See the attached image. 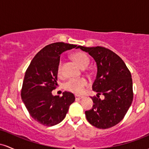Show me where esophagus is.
<instances>
[{"instance_id":"obj_1","label":"esophagus","mask_w":149,"mask_h":149,"mask_svg":"<svg viewBox=\"0 0 149 149\" xmlns=\"http://www.w3.org/2000/svg\"><path fill=\"white\" fill-rule=\"evenodd\" d=\"M74 96H75V99L76 100H79V99H81V98H82V96H79V95H74Z\"/></svg>"}]
</instances>
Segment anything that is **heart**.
I'll list each match as a JSON object with an SVG mask.
<instances>
[{
	"label": "heart",
	"instance_id": "b5f03b06",
	"mask_svg": "<svg viewBox=\"0 0 149 149\" xmlns=\"http://www.w3.org/2000/svg\"><path fill=\"white\" fill-rule=\"evenodd\" d=\"M73 58L74 61L77 63V64L81 67V68H85L88 66L89 64V58L86 53L83 52H77L73 54ZM61 67L62 61L59 62L58 68V73L61 72ZM87 85V81L84 78H79V79H74L72 78L70 79L65 84V88L67 91H69L70 92L79 93L84 90V88Z\"/></svg>",
	"mask_w": 149,
	"mask_h": 149
}]
</instances>
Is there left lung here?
I'll return each mask as SVG.
<instances>
[{"instance_id":"obj_1","label":"left lung","mask_w":149,"mask_h":149,"mask_svg":"<svg viewBox=\"0 0 149 149\" xmlns=\"http://www.w3.org/2000/svg\"><path fill=\"white\" fill-rule=\"evenodd\" d=\"M77 48L88 53L97 66L92 89L98 98H91L94 104L91 110L85 112L86 119L97 128L112 127L123 119L132 103L131 73L124 61L108 48L81 46ZM101 94L104 96L103 100L98 98Z\"/></svg>"}]
</instances>
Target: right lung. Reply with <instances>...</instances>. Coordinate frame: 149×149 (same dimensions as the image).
<instances>
[{
    "label": "right lung",
    "instance_id": "obj_1",
    "mask_svg": "<svg viewBox=\"0 0 149 149\" xmlns=\"http://www.w3.org/2000/svg\"><path fill=\"white\" fill-rule=\"evenodd\" d=\"M75 47L77 45L63 42L45 46L34 56L25 72L22 99L31 118L44 126H53L63 121L75 100L74 94L67 91L62 97L52 94L58 84L61 55Z\"/></svg>",
    "mask_w": 149,
    "mask_h": 149
}]
</instances>
